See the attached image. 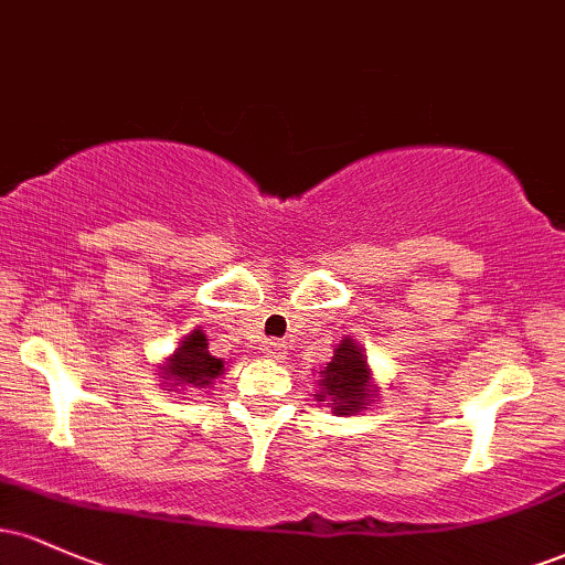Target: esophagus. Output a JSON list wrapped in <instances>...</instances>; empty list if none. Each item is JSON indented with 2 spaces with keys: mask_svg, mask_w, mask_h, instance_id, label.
<instances>
[{
  "mask_svg": "<svg viewBox=\"0 0 565 565\" xmlns=\"http://www.w3.org/2000/svg\"><path fill=\"white\" fill-rule=\"evenodd\" d=\"M263 353L268 355V359H281V355L287 353V345H284L281 340H265L263 342Z\"/></svg>",
  "mask_w": 565,
  "mask_h": 565,
  "instance_id": "esophagus-1",
  "label": "esophagus"
}]
</instances>
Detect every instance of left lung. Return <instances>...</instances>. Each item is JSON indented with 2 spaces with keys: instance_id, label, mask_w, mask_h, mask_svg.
I'll list each match as a JSON object with an SVG mask.
<instances>
[{
  "instance_id": "left-lung-1",
  "label": "left lung",
  "mask_w": 565,
  "mask_h": 565,
  "mask_svg": "<svg viewBox=\"0 0 565 565\" xmlns=\"http://www.w3.org/2000/svg\"><path fill=\"white\" fill-rule=\"evenodd\" d=\"M321 391L316 401H332L334 414H355L366 408L374 391H369V369L361 348L353 340L337 345L332 361L319 372Z\"/></svg>"
}]
</instances>
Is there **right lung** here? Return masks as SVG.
<instances>
[{
  "mask_svg": "<svg viewBox=\"0 0 565 565\" xmlns=\"http://www.w3.org/2000/svg\"><path fill=\"white\" fill-rule=\"evenodd\" d=\"M164 377L161 380H174L172 385H188V387H210L212 380L217 374H223V361L210 355L206 350V337L201 329L191 332L180 340V348L174 350V355L167 364Z\"/></svg>",
  "mask_w": 565,
  "mask_h": 565,
  "instance_id": "right-lung-1",
  "label": "right lung"
}]
</instances>
